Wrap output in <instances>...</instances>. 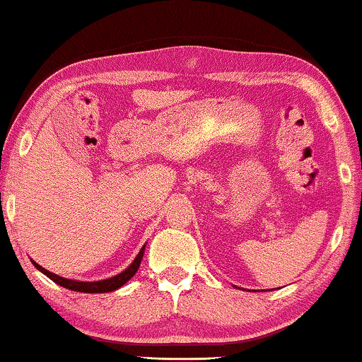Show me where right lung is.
I'll return each instance as SVG.
<instances>
[{"label":"right lung","mask_w":362,"mask_h":362,"mask_svg":"<svg viewBox=\"0 0 362 362\" xmlns=\"http://www.w3.org/2000/svg\"><path fill=\"white\" fill-rule=\"evenodd\" d=\"M143 253H145V245H143V248L140 250V253L136 255V257L134 259V262L130 264V266L125 269L117 275H114L111 279H106V280H98V282H78V280H71V279H64V277H59V275H56L53 272L47 271V269L38 266L35 261H32L33 266H35L40 272H43L47 277H49L53 282H56L57 285L64 286L67 290H74V291H82V293H107V291H114L122 286L125 282H129V280L134 277L139 271L140 267V262L143 259Z\"/></svg>","instance_id":"add662e5"}]
</instances>
